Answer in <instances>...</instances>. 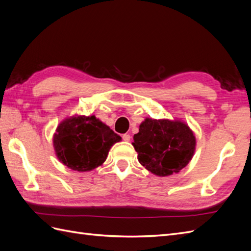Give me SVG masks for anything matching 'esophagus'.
<instances>
[{"label":"esophagus","mask_w":251,"mask_h":251,"mask_svg":"<svg viewBox=\"0 0 251 251\" xmlns=\"http://www.w3.org/2000/svg\"><path fill=\"white\" fill-rule=\"evenodd\" d=\"M123 139H124V141L128 142V141L131 140V136L128 135V134H124V135H123Z\"/></svg>","instance_id":"34e87169"}]
</instances>
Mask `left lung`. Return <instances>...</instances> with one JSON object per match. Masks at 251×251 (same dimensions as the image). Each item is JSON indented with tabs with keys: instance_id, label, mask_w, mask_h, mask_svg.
I'll list each match as a JSON object with an SVG mask.
<instances>
[{
	"instance_id": "8db88e82",
	"label": "left lung",
	"mask_w": 251,
	"mask_h": 251,
	"mask_svg": "<svg viewBox=\"0 0 251 251\" xmlns=\"http://www.w3.org/2000/svg\"><path fill=\"white\" fill-rule=\"evenodd\" d=\"M133 138L140 164L159 177L184 169L192 160L197 143L192 128L180 119L146 118Z\"/></svg>"
}]
</instances>
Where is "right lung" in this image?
Segmentation results:
<instances>
[{
    "label": "right lung",
    "mask_w": 251,
    "mask_h": 251,
    "mask_svg": "<svg viewBox=\"0 0 251 251\" xmlns=\"http://www.w3.org/2000/svg\"><path fill=\"white\" fill-rule=\"evenodd\" d=\"M121 137L94 115L65 118L53 135L58 160L77 172H89L101 165L110 149Z\"/></svg>",
    "instance_id": "obj_1"
}]
</instances>
